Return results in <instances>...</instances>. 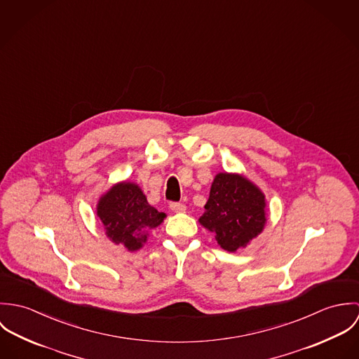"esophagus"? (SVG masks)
Instances as JSON below:
<instances>
[{"label": "esophagus", "instance_id": "esophagus-1", "mask_svg": "<svg viewBox=\"0 0 359 359\" xmlns=\"http://www.w3.org/2000/svg\"><path fill=\"white\" fill-rule=\"evenodd\" d=\"M170 208L174 211V212H185L187 210V205L184 203H177V202H172L170 203Z\"/></svg>", "mask_w": 359, "mask_h": 359}]
</instances>
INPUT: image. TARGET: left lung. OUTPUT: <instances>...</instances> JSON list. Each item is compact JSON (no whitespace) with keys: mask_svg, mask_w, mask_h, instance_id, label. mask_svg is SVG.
<instances>
[{"mask_svg":"<svg viewBox=\"0 0 359 359\" xmlns=\"http://www.w3.org/2000/svg\"><path fill=\"white\" fill-rule=\"evenodd\" d=\"M265 205L264 194L248 178L219 172L211 184L199 222L215 233V241L224 250L235 253L262 232Z\"/></svg>","mask_w":359,"mask_h":359,"instance_id":"obj_1","label":"left lung"}]
</instances>
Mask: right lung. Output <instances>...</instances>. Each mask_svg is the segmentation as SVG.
Instances as JSON below:
<instances>
[{
  "instance_id": "1",
  "label": "right lung",
  "mask_w": 359,
  "mask_h": 359,
  "mask_svg": "<svg viewBox=\"0 0 359 359\" xmlns=\"http://www.w3.org/2000/svg\"><path fill=\"white\" fill-rule=\"evenodd\" d=\"M97 215L104 226L106 236L128 252L140 250L148 241V232L165 218L148 203L137 184L118 182L113 185L97 205Z\"/></svg>"
}]
</instances>
